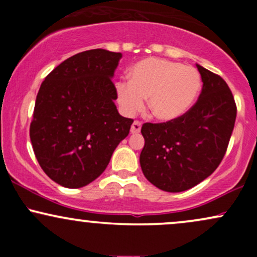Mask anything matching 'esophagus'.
Instances as JSON below:
<instances>
[{
    "mask_svg": "<svg viewBox=\"0 0 257 257\" xmlns=\"http://www.w3.org/2000/svg\"><path fill=\"white\" fill-rule=\"evenodd\" d=\"M140 131H141V122L135 120V122L132 124L131 133L132 134H138V133H140Z\"/></svg>",
    "mask_w": 257,
    "mask_h": 257,
    "instance_id": "esophagus-1",
    "label": "esophagus"
}]
</instances>
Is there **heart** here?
<instances>
[{"instance_id": "obj_1", "label": "heart", "mask_w": 257, "mask_h": 257, "mask_svg": "<svg viewBox=\"0 0 257 257\" xmlns=\"http://www.w3.org/2000/svg\"><path fill=\"white\" fill-rule=\"evenodd\" d=\"M202 79L192 66L167 59L149 58L131 69L129 82L117 83V100L120 110L133 116L144 106L159 120H172L191 108L198 96Z\"/></svg>"}]
</instances>
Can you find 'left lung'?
Wrapping results in <instances>:
<instances>
[{"label":"left lung","instance_id":"1","mask_svg":"<svg viewBox=\"0 0 257 257\" xmlns=\"http://www.w3.org/2000/svg\"><path fill=\"white\" fill-rule=\"evenodd\" d=\"M203 88L192 107L178 118L144 123L140 166L145 178L167 192H182L215 172L227 151L237 106L231 89L200 65Z\"/></svg>","mask_w":257,"mask_h":257}]
</instances>
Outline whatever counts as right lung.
Returning <instances> with one entry per match:
<instances>
[{
	"instance_id": "1",
	"label": "right lung",
	"mask_w": 257,
	"mask_h": 257,
	"mask_svg": "<svg viewBox=\"0 0 257 257\" xmlns=\"http://www.w3.org/2000/svg\"><path fill=\"white\" fill-rule=\"evenodd\" d=\"M120 58L105 49L78 53L41 84L30 124L32 149L43 172L64 187L99 178L128 137L134 120L117 111L112 81Z\"/></svg>"
}]
</instances>
